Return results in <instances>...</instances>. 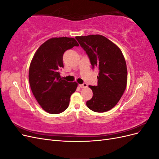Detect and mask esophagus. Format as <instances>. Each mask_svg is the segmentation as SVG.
<instances>
[{
  "instance_id": "esophagus-1",
  "label": "esophagus",
  "mask_w": 159,
  "mask_h": 159,
  "mask_svg": "<svg viewBox=\"0 0 159 159\" xmlns=\"http://www.w3.org/2000/svg\"><path fill=\"white\" fill-rule=\"evenodd\" d=\"M80 87L81 88H85L88 87V84H85V83H84L83 84L80 85Z\"/></svg>"
}]
</instances>
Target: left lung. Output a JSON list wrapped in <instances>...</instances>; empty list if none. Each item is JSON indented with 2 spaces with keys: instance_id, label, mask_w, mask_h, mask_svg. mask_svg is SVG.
Masks as SVG:
<instances>
[{
  "instance_id": "left-lung-1",
  "label": "left lung",
  "mask_w": 159,
  "mask_h": 159,
  "mask_svg": "<svg viewBox=\"0 0 159 159\" xmlns=\"http://www.w3.org/2000/svg\"><path fill=\"white\" fill-rule=\"evenodd\" d=\"M87 53L93 68L97 67L98 85H89L93 97L86 105L98 113L113 108L121 98L127 87V70L121 50L113 42L99 34L76 36Z\"/></svg>"
}]
</instances>
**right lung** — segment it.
Listing matches in <instances>:
<instances>
[{"instance_id": "1", "label": "right lung", "mask_w": 159, "mask_h": 159, "mask_svg": "<svg viewBox=\"0 0 159 159\" xmlns=\"http://www.w3.org/2000/svg\"><path fill=\"white\" fill-rule=\"evenodd\" d=\"M78 46L74 38H52L43 43L33 56L28 75L30 88L38 103L48 113L64 111L78 87L75 81L62 80L58 70L64 67V53Z\"/></svg>"}]
</instances>
